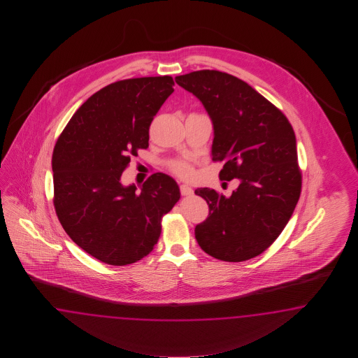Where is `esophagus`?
<instances>
[{"instance_id": "1", "label": "esophagus", "mask_w": 358, "mask_h": 358, "mask_svg": "<svg viewBox=\"0 0 358 358\" xmlns=\"http://www.w3.org/2000/svg\"><path fill=\"white\" fill-rule=\"evenodd\" d=\"M180 193L182 195H192L194 193V190L187 185H181L180 186Z\"/></svg>"}]
</instances>
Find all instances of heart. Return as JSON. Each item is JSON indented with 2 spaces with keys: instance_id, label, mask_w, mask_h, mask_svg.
<instances>
[{
  "instance_id": "1",
  "label": "heart",
  "mask_w": 358,
  "mask_h": 358,
  "mask_svg": "<svg viewBox=\"0 0 358 358\" xmlns=\"http://www.w3.org/2000/svg\"><path fill=\"white\" fill-rule=\"evenodd\" d=\"M168 168L172 173L176 174L180 178H184V180L192 178L194 174L193 164L189 163L186 160H174L172 163H169Z\"/></svg>"
}]
</instances>
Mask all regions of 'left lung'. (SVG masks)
<instances>
[{
    "instance_id": "8db88e82",
    "label": "left lung",
    "mask_w": 358,
    "mask_h": 358,
    "mask_svg": "<svg viewBox=\"0 0 358 358\" xmlns=\"http://www.w3.org/2000/svg\"><path fill=\"white\" fill-rule=\"evenodd\" d=\"M176 83L199 98L213 120V162L223 163L220 180L240 182L229 198L208 187L195 190L208 205L195 238L217 260L253 259L281 235L301 196L293 126L271 101L226 72L195 71Z\"/></svg>"
}]
</instances>
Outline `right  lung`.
<instances>
[{"mask_svg": "<svg viewBox=\"0 0 358 358\" xmlns=\"http://www.w3.org/2000/svg\"><path fill=\"white\" fill-rule=\"evenodd\" d=\"M171 76L138 77L102 87L84 102L55 144L54 206L68 236L108 265L151 253L162 220L180 199L172 177L153 173L141 192L120 176L148 148L150 126L174 92Z\"/></svg>", "mask_w": 358, "mask_h": 358, "instance_id": "add662e5", "label": "right lung"}]
</instances>
